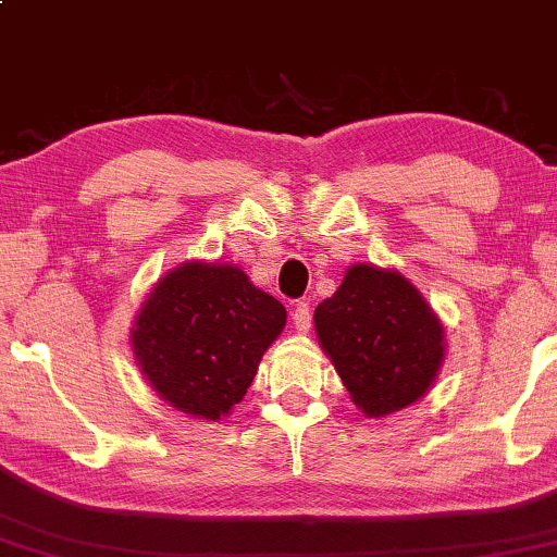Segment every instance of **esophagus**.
Returning <instances> with one entry per match:
<instances>
[{
	"label": "esophagus",
	"instance_id": "1",
	"mask_svg": "<svg viewBox=\"0 0 557 557\" xmlns=\"http://www.w3.org/2000/svg\"><path fill=\"white\" fill-rule=\"evenodd\" d=\"M292 321H295L299 333H307L311 329V309L307 301H297L295 309H292Z\"/></svg>",
	"mask_w": 557,
	"mask_h": 557
}]
</instances>
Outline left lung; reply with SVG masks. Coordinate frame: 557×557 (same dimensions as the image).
I'll list each match as a JSON object with an SVG mask.
<instances>
[{
  "label": "left lung",
  "instance_id": "8db88e82",
  "mask_svg": "<svg viewBox=\"0 0 557 557\" xmlns=\"http://www.w3.org/2000/svg\"><path fill=\"white\" fill-rule=\"evenodd\" d=\"M321 348L352 401L387 417L421 399L443 362V326L399 272L352 265L313 311Z\"/></svg>",
  "mask_w": 557,
  "mask_h": 557
}]
</instances>
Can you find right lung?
I'll list each match as a JSON object with an SVG mask.
<instances>
[{
  "label": "right lung",
  "mask_w": 557,
  "mask_h": 557,
  "mask_svg": "<svg viewBox=\"0 0 557 557\" xmlns=\"http://www.w3.org/2000/svg\"><path fill=\"white\" fill-rule=\"evenodd\" d=\"M287 311L231 265L185 262L140 307L134 352L165 401L216 421L244 399Z\"/></svg>",
  "instance_id": "obj_1"
}]
</instances>
